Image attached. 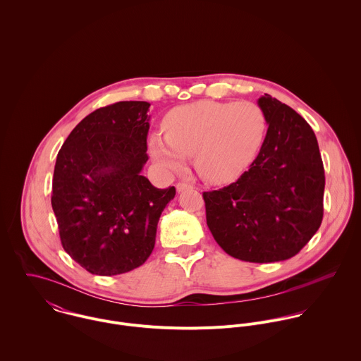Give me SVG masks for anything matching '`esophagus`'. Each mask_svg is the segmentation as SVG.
<instances>
[{
    "label": "esophagus",
    "instance_id": "obj_1",
    "mask_svg": "<svg viewBox=\"0 0 361 361\" xmlns=\"http://www.w3.org/2000/svg\"><path fill=\"white\" fill-rule=\"evenodd\" d=\"M189 189H193V186L192 185H189V183H185V182H179L178 185H176V190L180 193V192H185V190H189Z\"/></svg>",
    "mask_w": 361,
    "mask_h": 361
}]
</instances>
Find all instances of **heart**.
Instances as JSON below:
<instances>
[{"label":"heart","instance_id":"b5f03b06","mask_svg":"<svg viewBox=\"0 0 361 361\" xmlns=\"http://www.w3.org/2000/svg\"><path fill=\"white\" fill-rule=\"evenodd\" d=\"M267 116L250 102L202 100L173 108L165 116V136L154 132L149 152L166 171H179L195 155L197 173L209 183L238 179L256 159L267 135Z\"/></svg>","mask_w":361,"mask_h":361}]
</instances>
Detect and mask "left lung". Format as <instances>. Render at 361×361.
<instances>
[{"label": "left lung", "instance_id": "1", "mask_svg": "<svg viewBox=\"0 0 361 361\" xmlns=\"http://www.w3.org/2000/svg\"><path fill=\"white\" fill-rule=\"evenodd\" d=\"M268 129L257 158L236 182L204 192L208 229L232 257L275 262L296 256L324 214V165L309 123L289 105L257 100Z\"/></svg>", "mask_w": 361, "mask_h": 361}]
</instances>
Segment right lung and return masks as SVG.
Here are the masks:
<instances>
[{
	"label": "right lung",
	"instance_id": "add662e5",
	"mask_svg": "<svg viewBox=\"0 0 361 361\" xmlns=\"http://www.w3.org/2000/svg\"><path fill=\"white\" fill-rule=\"evenodd\" d=\"M147 102H119L82 119L56 155L51 206L63 250L86 271L111 276L152 255L175 188L142 175L149 159Z\"/></svg>",
	"mask_w": 361,
	"mask_h": 361
}]
</instances>
